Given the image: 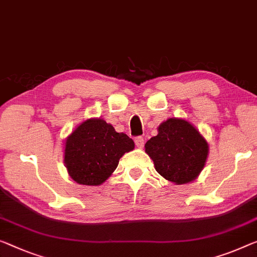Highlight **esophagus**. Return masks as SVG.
Wrapping results in <instances>:
<instances>
[{
    "mask_svg": "<svg viewBox=\"0 0 257 257\" xmlns=\"http://www.w3.org/2000/svg\"><path fill=\"white\" fill-rule=\"evenodd\" d=\"M135 144H136L137 148H140V149L143 148L144 147V139H143V137H141V136L136 137V139H135Z\"/></svg>",
    "mask_w": 257,
    "mask_h": 257,
    "instance_id": "1",
    "label": "esophagus"
}]
</instances>
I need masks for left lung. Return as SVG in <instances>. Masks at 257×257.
I'll use <instances>...</instances> for the list:
<instances>
[{"mask_svg": "<svg viewBox=\"0 0 257 257\" xmlns=\"http://www.w3.org/2000/svg\"><path fill=\"white\" fill-rule=\"evenodd\" d=\"M145 152L162 177L177 185L198 177L209 153L208 142L190 122L171 117L158 127V135L145 143Z\"/></svg>", "mask_w": 257, "mask_h": 257, "instance_id": "obj_1", "label": "left lung"}]
</instances>
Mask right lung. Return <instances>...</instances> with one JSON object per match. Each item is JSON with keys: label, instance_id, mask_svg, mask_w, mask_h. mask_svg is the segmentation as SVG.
<instances>
[{"label": "right lung", "instance_id": "1", "mask_svg": "<svg viewBox=\"0 0 257 257\" xmlns=\"http://www.w3.org/2000/svg\"><path fill=\"white\" fill-rule=\"evenodd\" d=\"M134 148V141L116 133L112 124L102 118H89L66 140L64 164L74 181L99 186L115 171L121 157Z\"/></svg>", "mask_w": 257, "mask_h": 257}]
</instances>
